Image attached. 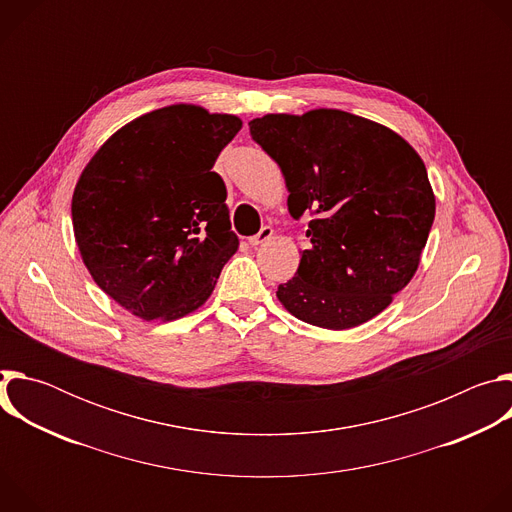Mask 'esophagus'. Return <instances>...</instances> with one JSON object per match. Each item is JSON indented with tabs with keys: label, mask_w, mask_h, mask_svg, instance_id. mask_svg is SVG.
Wrapping results in <instances>:
<instances>
[{
	"label": "esophagus",
	"mask_w": 512,
	"mask_h": 512,
	"mask_svg": "<svg viewBox=\"0 0 512 512\" xmlns=\"http://www.w3.org/2000/svg\"><path fill=\"white\" fill-rule=\"evenodd\" d=\"M271 237H273V229H271V227H263L255 237L249 239V243H251V247H257V245L267 243Z\"/></svg>",
	"instance_id": "1"
}]
</instances>
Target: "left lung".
Instances as JSON below:
<instances>
[{"instance_id":"left-lung-1","label":"left lung","mask_w":512,"mask_h":512,"mask_svg":"<svg viewBox=\"0 0 512 512\" xmlns=\"http://www.w3.org/2000/svg\"><path fill=\"white\" fill-rule=\"evenodd\" d=\"M249 127L283 174L289 214L314 212L277 300L326 330L373 320L413 279L433 225L423 160L387 125L340 109L267 113Z\"/></svg>"}]
</instances>
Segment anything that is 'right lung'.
<instances>
[{
  "instance_id": "obj_1",
  "label": "right lung",
  "mask_w": 512,
  "mask_h": 512,
  "mask_svg": "<svg viewBox=\"0 0 512 512\" xmlns=\"http://www.w3.org/2000/svg\"><path fill=\"white\" fill-rule=\"evenodd\" d=\"M241 127L237 115L168 105L117 129L81 172L70 204L81 259L129 314L172 322L196 312L237 253L212 166Z\"/></svg>"
}]
</instances>
